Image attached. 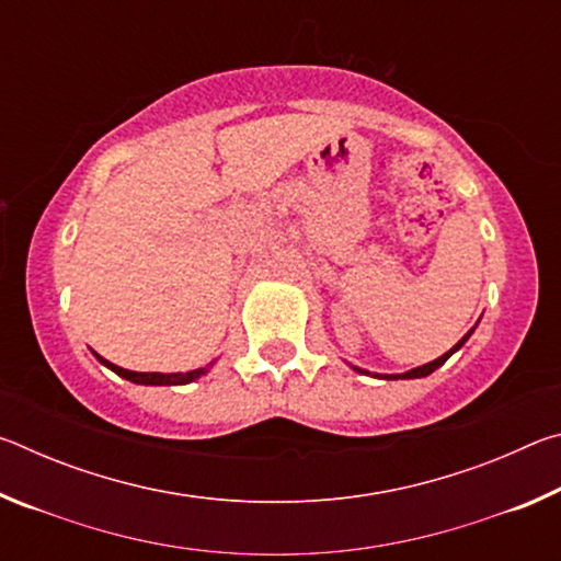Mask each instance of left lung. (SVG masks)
Returning a JSON list of instances; mask_svg holds the SVG:
<instances>
[{"label":"left lung","mask_w":561,"mask_h":561,"mask_svg":"<svg viewBox=\"0 0 561 561\" xmlns=\"http://www.w3.org/2000/svg\"><path fill=\"white\" fill-rule=\"evenodd\" d=\"M472 334V329L468 331V334H465L460 341H458V344H455L450 351H448V354H443L440 358H435V360H431V364H423V366H417V368H411V371H408V374H398V376H386V378H423V376H428V374H433L435 371V368H438V366H443L445 364V360H448L450 358V354H455V351H458L462 344H465V341H468V336ZM356 371H360V368H356ZM360 374H366V371H360Z\"/></svg>","instance_id":"8db88e82"}]
</instances>
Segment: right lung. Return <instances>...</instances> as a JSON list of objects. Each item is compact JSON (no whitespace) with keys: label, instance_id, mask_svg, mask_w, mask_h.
I'll list each match as a JSON object with an SVG mask.
<instances>
[{"label":"right lung","instance_id":"obj_1","mask_svg":"<svg viewBox=\"0 0 561 561\" xmlns=\"http://www.w3.org/2000/svg\"><path fill=\"white\" fill-rule=\"evenodd\" d=\"M93 356H96L103 366H108L113 374L128 378V381H133V383H144V386H183V383L195 381V378H201L203 374H207V368H210V366L195 368V371H187V374H138V371H128V368L111 364V360L101 358L99 354H93Z\"/></svg>","mask_w":561,"mask_h":561}]
</instances>
